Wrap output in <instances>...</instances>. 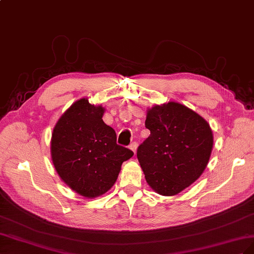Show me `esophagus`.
Segmentation results:
<instances>
[{
  "label": "esophagus",
  "instance_id": "1",
  "mask_svg": "<svg viewBox=\"0 0 254 254\" xmlns=\"http://www.w3.org/2000/svg\"><path fill=\"white\" fill-rule=\"evenodd\" d=\"M129 149H131L134 153H136V149H137V143L136 142H132L129 144Z\"/></svg>",
  "mask_w": 254,
  "mask_h": 254
}]
</instances>
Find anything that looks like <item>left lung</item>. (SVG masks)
Instances as JSON below:
<instances>
[{
  "mask_svg": "<svg viewBox=\"0 0 254 254\" xmlns=\"http://www.w3.org/2000/svg\"><path fill=\"white\" fill-rule=\"evenodd\" d=\"M150 136L137 158L152 190L175 195L197 181L213 149V132L200 115L176 102L155 105L147 113Z\"/></svg>",
  "mask_w": 254,
  "mask_h": 254,
  "instance_id": "left-lung-1",
  "label": "left lung"
}]
</instances>
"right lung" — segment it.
Instances as JSON below:
<instances>
[{"mask_svg": "<svg viewBox=\"0 0 254 254\" xmlns=\"http://www.w3.org/2000/svg\"><path fill=\"white\" fill-rule=\"evenodd\" d=\"M104 108L87 99L72 104L53 129L51 155L61 179L86 198L110 190L123 162L134 153L117 144L115 129L104 123Z\"/></svg>", "mask_w": 254, "mask_h": 254, "instance_id": "add662e5", "label": "right lung"}]
</instances>
